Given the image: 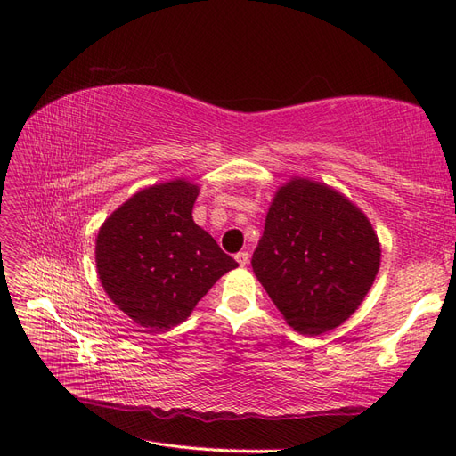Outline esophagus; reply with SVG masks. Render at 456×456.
<instances>
[{"instance_id": "esophagus-1", "label": "esophagus", "mask_w": 456, "mask_h": 456, "mask_svg": "<svg viewBox=\"0 0 456 456\" xmlns=\"http://www.w3.org/2000/svg\"><path fill=\"white\" fill-rule=\"evenodd\" d=\"M249 253H247V251H240L238 255H236V260H238V265L240 266H247V265H249Z\"/></svg>"}]
</instances>
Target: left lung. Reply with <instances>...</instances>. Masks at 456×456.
<instances>
[{
	"label": "left lung",
	"instance_id": "left-lung-1",
	"mask_svg": "<svg viewBox=\"0 0 456 456\" xmlns=\"http://www.w3.org/2000/svg\"><path fill=\"white\" fill-rule=\"evenodd\" d=\"M251 265L287 325L315 337L362 305L379 273L380 243L340 191L291 178L275 191Z\"/></svg>",
	"mask_w": 456,
	"mask_h": 456
}]
</instances>
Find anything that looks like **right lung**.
I'll return each mask as SVG.
<instances>
[{"label": "right lung", "instance_id": "add662e5", "mask_svg": "<svg viewBox=\"0 0 456 456\" xmlns=\"http://www.w3.org/2000/svg\"><path fill=\"white\" fill-rule=\"evenodd\" d=\"M198 194V184L184 178L144 188L96 236V272L106 295L150 330L184 322L220 275L238 266L191 218Z\"/></svg>", "mask_w": 456, "mask_h": 456}]
</instances>
